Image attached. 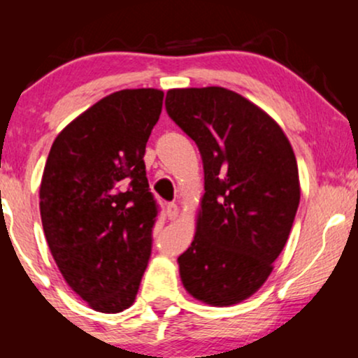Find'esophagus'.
Segmentation results:
<instances>
[{"label": "esophagus", "instance_id": "34e87169", "mask_svg": "<svg viewBox=\"0 0 358 358\" xmlns=\"http://www.w3.org/2000/svg\"><path fill=\"white\" fill-rule=\"evenodd\" d=\"M166 215L170 220H175L176 217H178V205H176L175 202L168 203L166 205Z\"/></svg>", "mask_w": 358, "mask_h": 358}]
</instances>
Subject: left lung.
<instances>
[{"label":"left lung","mask_w":358,"mask_h":358,"mask_svg":"<svg viewBox=\"0 0 358 358\" xmlns=\"http://www.w3.org/2000/svg\"><path fill=\"white\" fill-rule=\"evenodd\" d=\"M165 108L199 146L205 195L196 234L178 257L188 293L236 305L264 285L299 205L298 165L282 129L224 87L171 89Z\"/></svg>","instance_id":"8db88e82"}]
</instances>
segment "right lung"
Listing matches in <instances>:
<instances>
[{
	"label": "right lung",
	"mask_w": 358,
	"mask_h": 358,
	"mask_svg": "<svg viewBox=\"0 0 358 358\" xmlns=\"http://www.w3.org/2000/svg\"><path fill=\"white\" fill-rule=\"evenodd\" d=\"M158 89L101 99L53 141L40 185V215L62 276L94 310L133 305L153 248L159 207L145 151L162 114Z\"/></svg>",
	"instance_id": "right-lung-1"
}]
</instances>
